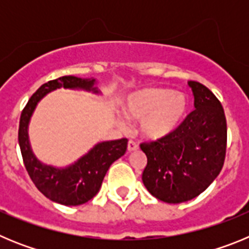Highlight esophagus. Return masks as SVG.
Here are the masks:
<instances>
[{
	"label": "esophagus",
	"instance_id": "esophagus-1",
	"mask_svg": "<svg viewBox=\"0 0 249 249\" xmlns=\"http://www.w3.org/2000/svg\"><path fill=\"white\" fill-rule=\"evenodd\" d=\"M137 149H138V144L136 143L135 141H129L128 144H127V151L133 152V151H137Z\"/></svg>",
	"mask_w": 249,
	"mask_h": 249
}]
</instances>
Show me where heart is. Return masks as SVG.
Returning a JSON list of instances; mask_svg holds the SVG:
<instances>
[{"label":"heart","instance_id":"b5f03b06","mask_svg":"<svg viewBox=\"0 0 249 249\" xmlns=\"http://www.w3.org/2000/svg\"><path fill=\"white\" fill-rule=\"evenodd\" d=\"M124 113L132 121H141V135L146 140L160 141L172 135L190 112V101L183 93L168 89H146L127 97ZM126 128L124 121H118Z\"/></svg>","mask_w":249,"mask_h":249}]
</instances>
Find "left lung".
<instances>
[{"instance_id":"1","label":"left lung","mask_w":249,"mask_h":249,"mask_svg":"<svg viewBox=\"0 0 249 249\" xmlns=\"http://www.w3.org/2000/svg\"><path fill=\"white\" fill-rule=\"evenodd\" d=\"M188 86L195 111L168 137L141 144L147 156L144 187L166 203L201 195L219 175L226 157L227 123L221 102L202 83L190 81Z\"/></svg>"}]
</instances>
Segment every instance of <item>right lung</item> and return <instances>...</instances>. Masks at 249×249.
<instances>
[{"mask_svg":"<svg viewBox=\"0 0 249 249\" xmlns=\"http://www.w3.org/2000/svg\"><path fill=\"white\" fill-rule=\"evenodd\" d=\"M96 78L63 76L45 83L32 94L21 113L18 143L26 169L35 186L51 201L63 206H80L97 195L109 166L126 153L127 138L103 141L66 167L46 164L35 156L28 137V124L37 105L46 94L58 89H81L101 94Z\"/></svg>","mask_w":249,"mask_h":249,"instance_id":"add662e5","label":"right lung"}]
</instances>
